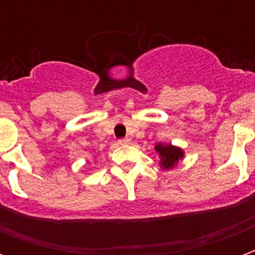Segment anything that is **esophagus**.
I'll list each match as a JSON object with an SVG mask.
<instances>
[{
    "label": "esophagus",
    "instance_id": "34e87169",
    "mask_svg": "<svg viewBox=\"0 0 255 255\" xmlns=\"http://www.w3.org/2000/svg\"><path fill=\"white\" fill-rule=\"evenodd\" d=\"M129 142H131V139L124 138V139H120V140H119V144H129Z\"/></svg>",
    "mask_w": 255,
    "mask_h": 255
}]
</instances>
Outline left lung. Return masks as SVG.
<instances>
[{"label":"left lung","mask_w":255,"mask_h":255,"mask_svg":"<svg viewBox=\"0 0 255 255\" xmlns=\"http://www.w3.org/2000/svg\"><path fill=\"white\" fill-rule=\"evenodd\" d=\"M154 149L160 155V166L165 171L175 168L184 157V150L171 143H157Z\"/></svg>","instance_id":"obj_1"}]
</instances>
